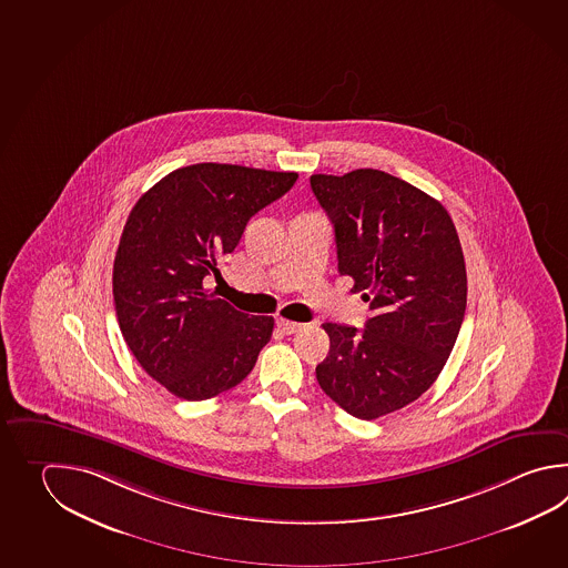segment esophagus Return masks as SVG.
<instances>
[{
	"label": "esophagus",
	"mask_w": 568,
	"mask_h": 568,
	"mask_svg": "<svg viewBox=\"0 0 568 568\" xmlns=\"http://www.w3.org/2000/svg\"><path fill=\"white\" fill-rule=\"evenodd\" d=\"M277 327L283 332V334H295V332H300L302 329L303 324H297V322H290V320H277Z\"/></svg>",
	"instance_id": "34e87169"
}]
</instances>
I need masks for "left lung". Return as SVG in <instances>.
<instances>
[{"label": "left lung", "mask_w": 568, "mask_h": 568, "mask_svg": "<svg viewBox=\"0 0 568 568\" xmlns=\"http://www.w3.org/2000/svg\"><path fill=\"white\" fill-rule=\"evenodd\" d=\"M310 182L334 224L337 271L374 313L364 329L324 324L315 376L352 417L374 420L417 400L449 358L467 303L464 251L443 204L400 178L366 168Z\"/></svg>", "instance_id": "1"}]
</instances>
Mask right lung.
<instances>
[{
    "label": "right lung",
    "instance_id": "add662e5",
    "mask_svg": "<svg viewBox=\"0 0 568 568\" xmlns=\"http://www.w3.org/2000/svg\"><path fill=\"white\" fill-rule=\"evenodd\" d=\"M295 172L194 163L150 187L131 210L113 265L116 320L153 381L184 400L243 383L275 320L246 315L204 290L246 222L290 192Z\"/></svg>",
    "mask_w": 568,
    "mask_h": 568
}]
</instances>
